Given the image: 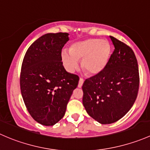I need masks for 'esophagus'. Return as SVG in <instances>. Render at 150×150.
I'll return each instance as SVG.
<instances>
[{
    "mask_svg": "<svg viewBox=\"0 0 150 150\" xmlns=\"http://www.w3.org/2000/svg\"><path fill=\"white\" fill-rule=\"evenodd\" d=\"M84 80L83 79H81V78L79 79V84H78L79 87L81 88V86H82L83 83H84Z\"/></svg>",
    "mask_w": 150,
    "mask_h": 150,
    "instance_id": "obj_1",
    "label": "esophagus"
}]
</instances>
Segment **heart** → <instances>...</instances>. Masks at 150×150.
I'll return each instance as SVG.
<instances>
[{
    "label": "heart",
    "mask_w": 150,
    "mask_h": 150,
    "mask_svg": "<svg viewBox=\"0 0 150 150\" xmlns=\"http://www.w3.org/2000/svg\"><path fill=\"white\" fill-rule=\"evenodd\" d=\"M111 47L109 42L100 39H87L74 43L69 51L63 50L61 58L68 70L78 69V61H81L83 71L88 76L101 74L109 62Z\"/></svg>",
    "instance_id": "1"
}]
</instances>
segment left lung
I'll list each match as a JSON object with an SVG mask.
<instances>
[{
    "label": "left lung",
    "mask_w": 150,
    "mask_h": 150,
    "mask_svg": "<svg viewBox=\"0 0 150 150\" xmlns=\"http://www.w3.org/2000/svg\"><path fill=\"white\" fill-rule=\"evenodd\" d=\"M115 50L105 70L87 79L82 86L87 113L102 124L115 123L132 108L138 95L137 60L129 46L110 36Z\"/></svg>",
    "instance_id": "1"
}]
</instances>
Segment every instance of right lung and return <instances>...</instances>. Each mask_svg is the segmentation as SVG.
Listing matches in <instances>:
<instances>
[{
    "mask_svg": "<svg viewBox=\"0 0 150 150\" xmlns=\"http://www.w3.org/2000/svg\"><path fill=\"white\" fill-rule=\"evenodd\" d=\"M66 32L47 33L34 42L26 52L20 74L21 95L33 119L53 126L66 112L79 77L63 66L61 51L69 41Z\"/></svg>",
    "mask_w": 150,
    "mask_h": 150,
    "instance_id": "right-lung-1",
    "label": "right lung"
}]
</instances>
